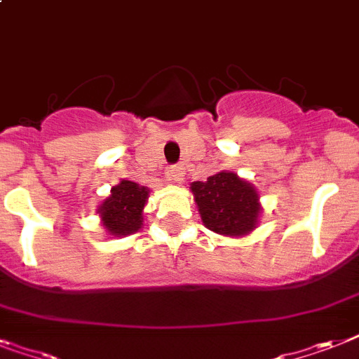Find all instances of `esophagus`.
I'll return each instance as SVG.
<instances>
[{"instance_id": "1", "label": "esophagus", "mask_w": 359, "mask_h": 359, "mask_svg": "<svg viewBox=\"0 0 359 359\" xmlns=\"http://www.w3.org/2000/svg\"><path fill=\"white\" fill-rule=\"evenodd\" d=\"M165 177H168V180H171V182H180V180L184 179V171H182L180 165H170V168L165 170Z\"/></svg>"}]
</instances>
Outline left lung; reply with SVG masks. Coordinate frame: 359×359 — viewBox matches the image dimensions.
<instances>
[{
  "label": "left lung",
  "mask_w": 359,
  "mask_h": 359,
  "mask_svg": "<svg viewBox=\"0 0 359 359\" xmlns=\"http://www.w3.org/2000/svg\"><path fill=\"white\" fill-rule=\"evenodd\" d=\"M201 219L217 234L241 236L256 226L260 214L256 189L236 173L221 171L191 184Z\"/></svg>",
  "instance_id": "1"
}]
</instances>
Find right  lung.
<instances>
[{
    "instance_id": "1",
    "label": "right lung",
    "mask_w": 359,
    "mask_h": 359,
    "mask_svg": "<svg viewBox=\"0 0 359 359\" xmlns=\"http://www.w3.org/2000/svg\"><path fill=\"white\" fill-rule=\"evenodd\" d=\"M149 189L133 180H121L114 186L110 197L99 206L104 229L114 236L134 234L142 229V210L147 203Z\"/></svg>"
}]
</instances>
